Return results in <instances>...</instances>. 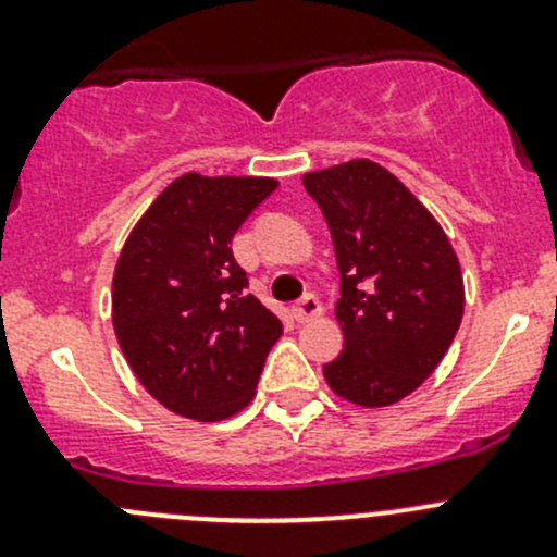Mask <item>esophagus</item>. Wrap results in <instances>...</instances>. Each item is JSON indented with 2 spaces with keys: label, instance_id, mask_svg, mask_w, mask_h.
I'll return each mask as SVG.
<instances>
[{
  "label": "esophagus",
  "instance_id": "esophagus-1",
  "mask_svg": "<svg viewBox=\"0 0 557 557\" xmlns=\"http://www.w3.org/2000/svg\"><path fill=\"white\" fill-rule=\"evenodd\" d=\"M293 314L298 323L312 321V318H318V314H321V301H318L312 293H307L304 298H298V301L293 304Z\"/></svg>",
  "mask_w": 557,
  "mask_h": 557
}]
</instances>
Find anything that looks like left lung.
<instances>
[{
	"mask_svg": "<svg viewBox=\"0 0 557 557\" xmlns=\"http://www.w3.org/2000/svg\"><path fill=\"white\" fill-rule=\"evenodd\" d=\"M337 253L343 351L329 387L359 407L416 391L449 351L462 321V275L444 228L396 175L348 161L304 175Z\"/></svg>",
	"mask_w": 557,
	"mask_h": 557,
	"instance_id": "1",
	"label": "left lung"
}]
</instances>
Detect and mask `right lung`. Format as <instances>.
Wrapping results in <instances>:
<instances>
[{
  "instance_id": "1",
  "label": "right lung",
  "mask_w": 557,
  "mask_h": 557,
  "mask_svg": "<svg viewBox=\"0 0 557 557\" xmlns=\"http://www.w3.org/2000/svg\"><path fill=\"white\" fill-rule=\"evenodd\" d=\"M270 178L181 175L131 231L113 273V329L127 366L164 407L198 421L243 410L282 321L248 293L231 239Z\"/></svg>"
}]
</instances>
